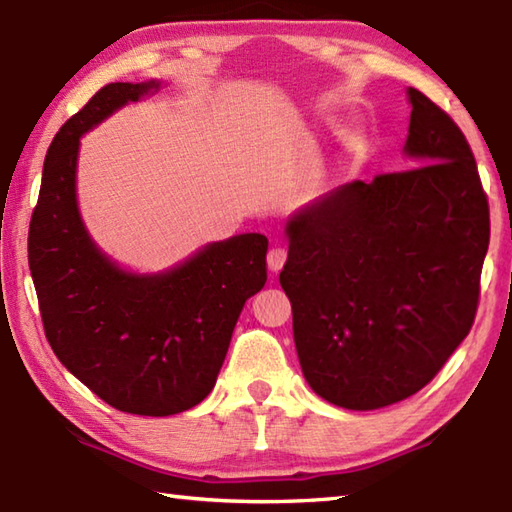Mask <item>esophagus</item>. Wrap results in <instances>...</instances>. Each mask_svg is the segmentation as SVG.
<instances>
[{
	"instance_id": "1",
	"label": "esophagus",
	"mask_w": 512,
	"mask_h": 512,
	"mask_svg": "<svg viewBox=\"0 0 512 512\" xmlns=\"http://www.w3.org/2000/svg\"><path fill=\"white\" fill-rule=\"evenodd\" d=\"M284 262H287V250H284V248H273L266 257V266H268V271H271V273H280Z\"/></svg>"
}]
</instances>
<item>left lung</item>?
I'll use <instances>...</instances> for the list:
<instances>
[{
    "label": "left lung",
    "mask_w": 512,
    "mask_h": 512,
    "mask_svg": "<svg viewBox=\"0 0 512 512\" xmlns=\"http://www.w3.org/2000/svg\"><path fill=\"white\" fill-rule=\"evenodd\" d=\"M409 171L341 185L284 232L280 284L311 391L350 411L402 402L470 334L490 210L465 135L415 88Z\"/></svg>",
    "instance_id": "obj_1"
}]
</instances>
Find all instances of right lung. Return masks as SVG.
Masks as SVG:
<instances>
[{"label": "right lung", "instance_id": "add662e5", "mask_svg": "<svg viewBox=\"0 0 512 512\" xmlns=\"http://www.w3.org/2000/svg\"><path fill=\"white\" fill-rule=\"evenodd\" d=\"M162 81L110 83L51 142L29 228V268L47 341L94 395L133 415L164 418L216 384L246 300L266 284L268 241L244 232L198 248L158 273L119 266L79 210L81 137Z\"/></svg>", "mask_w": 512, "mask_h": 512}]
</instances>
